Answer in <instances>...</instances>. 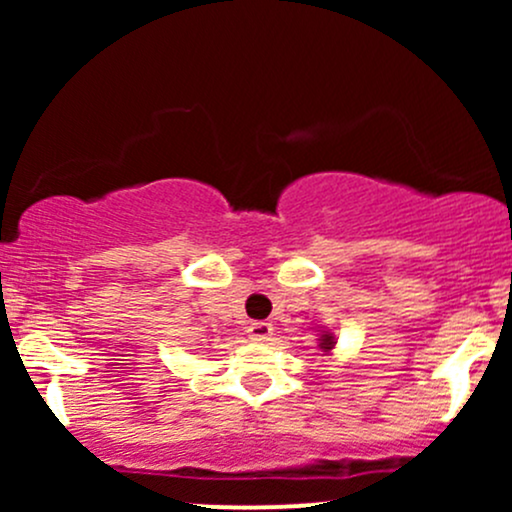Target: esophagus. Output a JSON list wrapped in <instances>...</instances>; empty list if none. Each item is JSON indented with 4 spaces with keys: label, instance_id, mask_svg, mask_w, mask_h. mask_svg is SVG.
Masks as SVG:
<instances>
[{
    "label": "esophagus",
    "instance_id": "1",
    "mask_svg": "<svg viewBox=\"0 0 512 512\" xmlns=\"http://www.w3.org/2000/svg\"><path fill=\"white\" fill-rule=\"evenodd\" d=\"M272 325L269 322H250L248 327V337L252 342H267L269 337H272Z\"/></svg>",
    "mask_w": 512,
    "mask_h": 512
}]
</instances>
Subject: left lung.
I'll return each mask as SVG.
<instances>
[{"label": "left lung", "mask_w": 512, "mask_h": 512, "mask_svg": "<svg viewBox=\"0 0 512 512\" xmlns=\"http://www.w3.org/2000/svg\"><path fill=\"white\" fill-rule=\"evenodd\" d=\"M334 344H337V342H334L332 334H322V337H320V349L322 351H332Z\"/></svg>", "instance_id": "left-lung-1"}]
</instances>
